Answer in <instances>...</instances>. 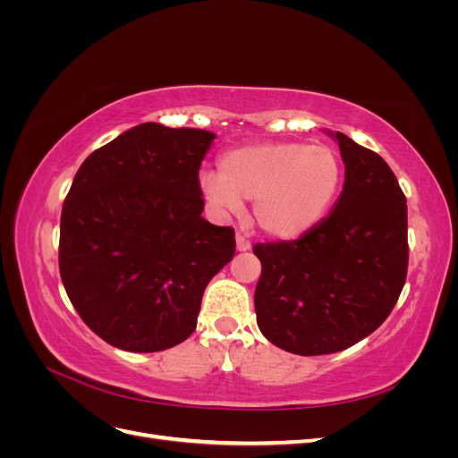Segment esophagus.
Returning <instances> with one entry per match:
<instances>
[{
    "label": "esophagus",
    "instance_id": "esophagus-1",
    "mask_svg": "<svg viewBox=\"0 0 458 458\" xmlns=\"http://www.w3.org/2000/svg\"><path fill=\"white\" fill-rule=\"evenodd\" d=\"M250 241H248L244 234H241V233H237V250L239 252H246V250H250Z\"/></svg>",
    "mask_w": 458,
    "mask_h": 458
}]
</instances>
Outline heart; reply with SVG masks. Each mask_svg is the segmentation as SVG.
Wrapping results in <instances>:
<instances>
[{
  "label": "heart",
  "mask_w": 458,
  "mask_h": 458,
  "mask_svg": "<svg viewBox=\"0 0 458 458\" xmlns=\"http://www.w3.org/2000/svg\"><path fill=\"white\" fill-rule=\"evenodd\" d=\"M335 150L308 143H259L227 150L219 174L202 172L204 200L219 214H234L254 200L258 227L275 239H296L330 210L342 185Z\"/></svg>",
  "instance_id": "heart-1"
}]
</instances>
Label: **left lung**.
<instances>
[{
	"label": "left lung",
	"mask_w": 458,
	"mask_h": 458,
	"mask_svg": "<svg viewBox=\"0 0 458 458\" xmlns=\"http://www.w3.org/2000/svg\"><path fill=\"white\" fill-rule=\"evenodd\" d=\"M344 191L328 217L296 241L259 242L254 306L261 335L296 355L336 353L392 313L409 266L407 200L377 152L335 133Z\"/></svg>",
	"instance_id": "left-lung-1"
}]
</instances>
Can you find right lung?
<instances>
[{
  "mask_svg": "<svg viewBox=\"0 0 458 458\" xmlns=\"http://www.w3.org/2000/svg\"><path fill=\"white\" fill-rule=\"evenodd\" d=\"M214 137L140 123L76 172L59 271L81 321L114 348L152 353L187 340L208 283L234 256L233 227L200 216L199 170Z\"/></svg>",
  "mask_w": 458,
  "mask_h": 458,
  "instance_id": "right-lung-1",
  "label": "right lung"
}]
</instances>
